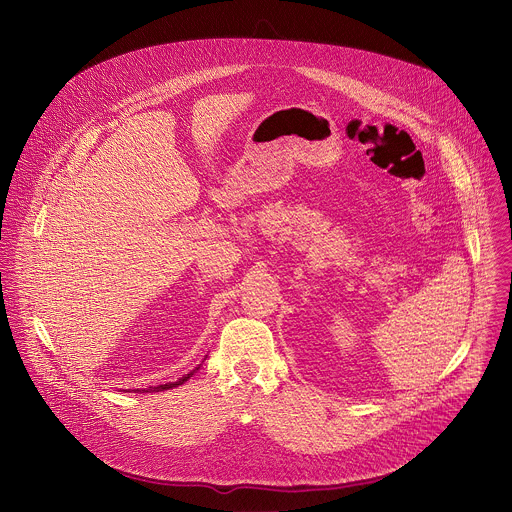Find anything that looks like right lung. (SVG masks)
<instances>
[{
	"mask_svg": "<svg viewBox=\"0 0 512 512\" xmlns=\"http://www.w3.org/2000/svg\"><path fill=\"white\" fill-rule=\"evenodd\" d=\"M198 369V367H196ZM194 369V371H196ZM194 371H190V373H186V375H182L180 379H176V381H172V383H165V385H157V387H147V389H135V391H143V393H155V391H165V389H172V387H178V385H182L184 381H188L192 375H194Z\"/></svg>",
	"mask_w": 512,
	"mask_h": 512,
	"instance_id": "1",
	"label": "right lung"
}]
</instances>
